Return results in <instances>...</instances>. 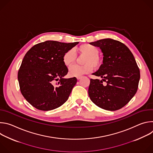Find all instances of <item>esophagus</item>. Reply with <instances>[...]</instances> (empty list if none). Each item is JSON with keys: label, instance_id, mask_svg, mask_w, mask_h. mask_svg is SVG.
Instances as JSON below:
<instances>
[{"label": "esophagus", "instance_id": "34e87169", "mask_svg": "<svg viewBox=\"0 0 153 153\" xmlns=\"http://www.w3.org/2000/svg\"><path fill=\"white\" fill-rule=\"evenodd\" d=\"M81 78H82V77H77V80H80Z\"/></svg>", "mask_w": 153, "mask_h": 153}]
</instances>
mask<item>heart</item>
<instances>
[{"mask_svg":"<svg viewBox=\"0 0 153 153\" xmlns=\"http://www.w3.org/2000/svg\"><path fill=\"white\" fill-rule=\"evenodd\" d=\"M80 56H84L82 64L84 65H73L69 68L68 75L70 77H80L83 74L91 72L93 68L97 69L100 65V59L98 56V50L90 44H83L78 48ZM76 60V56L73 50L70 49L65 52L62 56V62L65 66H71Z\"/></svg>","mask_w":153,"mask_h":153,"instance_id":"1","label":"heart"}]
</instances>
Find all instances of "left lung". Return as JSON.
I'll return each instance as SVG.
<instances>
[{"instance_id":"1","label":"left lung","mask_w":153,"mask_h":153,"mask_svg":"<svg viewBox=\"0 0 153 153\" xmlns=\"http://www.w3.org/2000/svg\"><path fill=\"white\" fill-rule=\"evenodd\" d=\"M91 45L99 47L103 63L93 75L102 80L90 79L88 94L99 107L116 111L126 105L137 91L140 70L133 54L123 43L104 39ZM105 81V84L102 83Z\"/></svg>"}]
</instances>
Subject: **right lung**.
I'll use <instances>...</instances> for the list:
<instances>
[{
	"instance_id": "add662e5",
	"label": "right lung",
	"mask_w": 153,
	"mask_h": 153,
	"mask_svg": "<svg viewBox=\"0 0 153 153\" xmlns=\"http://www.w3.org/2000/svg\"><path fill=\"white\" fill-rule=\"evenodd\" d=\"M79 42L47 40L33 46L25 55L18 71L20 90L34 108L50 111L66 102L77 79H65L68 70L62 56Z\"/></svg>"
}]
</instances>
